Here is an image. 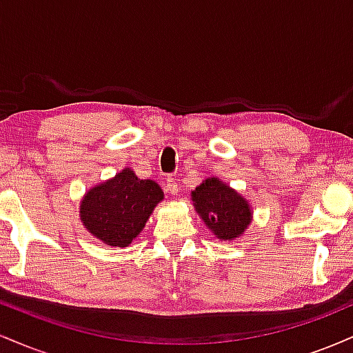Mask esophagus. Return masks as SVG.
<instances>
[{"instance_id":"obj_1","label":"esophagus","mask_w":353,"mask_h":353,"mask_svg":"<svg viewBox=\"0 0 353 353\" xmlns=\"http://www.w3.org/2000/svg\"><path fill=\"white\" fill-rule=\"evenodd\" d=\"M164 188L169 194H172V196H177V194H179V185H177V181L174 179V177H168V179H165Z\"/></svg>"}]
</instances>
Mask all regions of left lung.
Wrapping results in <instances>:
<instances>
[{
    "instance_id": "left-lung-1",
    "label": "left lung",
    "mask_w": 353,
    "mask_h": 353,
    "mask_svg": "<svg viewBox=\"0 0 353 353\" xmlns=\"http://www.w3.org/2000/svg\"><path fill=\"white\" fill-rule=\"evenodd\" d=\"M192 201L202 221L219 239L232 241L250 224V208L228 184L210 177L192 190Z\"/></svg>"
}]
</instances>
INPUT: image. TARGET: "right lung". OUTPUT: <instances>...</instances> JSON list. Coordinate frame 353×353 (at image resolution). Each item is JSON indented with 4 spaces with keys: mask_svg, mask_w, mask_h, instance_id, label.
<instances>
[{
    "mask_svg": "<svg viewBox=\"0 0 353 353\" xmlns=\"http://www.w3.org/2000/svg\"><path fill=\"white\" fill-rule=\"evenodd\" d=\"M164 194L151 179H137L124 169L114 179L96 185L81 202V221L92 236L112 247H125L137 237Z\"/></svg>",
    "mask_w": 353,
    "mask_h": 353,
    "instance_id": "right-lung-1",
    "label": "right lung"
}]
</instances>
